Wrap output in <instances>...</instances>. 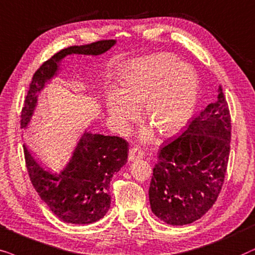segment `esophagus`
I'll return each instance as SVG.
<instances>
[{
	"mask_svg": "<svg viewBox=\"0 0 255 255\" xmlns=\"http://www.w3.org/2000/svg\"><path fill=\"white\" fill-rule=\"evenodd\" d=\"M143 150L140 148H131L129 150V154H128V158L130 159V161H134V159L136 158H141L142 156H143Z\"/></svg>",
	"mask_w": 255,
	"mask_h": 255,
	"instance_id": "1",
	"label": "esophagus"
}]
</instances>
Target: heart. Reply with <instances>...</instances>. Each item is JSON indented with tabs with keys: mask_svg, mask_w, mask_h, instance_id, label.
Returning <instances> with one entry per match:
<instances>
[{
	"mask_svg": "<svg viewBox=\"0 0 255 255\" xmlns=\"http://www.w3.org/2000/svg\"><path fill=\"white\" fill-rule=\"evenodd\" d=\"M198 79L191 67L169 53H157L138 60L126 78L121 92L107 98L111 120L119 130L129 128L144 105V119L162 135L178 131L195 108Z\"/></svg>",
	"mask_w": 255,
	"mask_h": 255,
	"instance_id": "1",
	"label": "heart"
}]
</instances>
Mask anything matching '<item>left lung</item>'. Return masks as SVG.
Here are the masks:
<instances>
[{
	"mask_svg": "<svg viewBox=\"0 0 255 255\" xmlns=\"http://www.w3.org/2000/svg\"><path fill=\"white\" fill-rule=\"evenodd\" d=\"M230 142L229 104L219 88L218 100L208 105L186 130L159 149L149 186L154 215L175 226L204 216L222 191Z\"/></svg>",
	"mask_w": 255,
	"mask_h": 255,
	"instance_id": "left-lung-1",
	"label": "left lung"
}]
</instances>
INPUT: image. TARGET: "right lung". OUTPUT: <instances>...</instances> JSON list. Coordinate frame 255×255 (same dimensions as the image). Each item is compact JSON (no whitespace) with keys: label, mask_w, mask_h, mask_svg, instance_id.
<instances>
[{"label":"right lung","mask_w":255,"mask_h":255,"mask_svg":"<svg viewBox=\"0 0 255 255\" xmlns=\"http://www.w3.org/2000/svg\"><path fill=\"white\" fill-rule=\"evenodd\" d=\"M114 44V39H104L69 46L45 60L32 76L21 113V128L28 125L36 94L66 54H100ZM128 149V142L122 137L85 133L65 167L47 170L23 145L29 178L42 201L59 219L80 225L97 222L110 210L111 181L127 162Z\"/></svg>","instance_id":"right-lung-1"}]
</instances>
